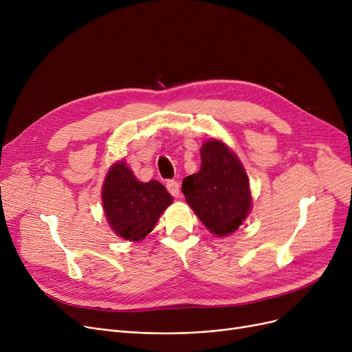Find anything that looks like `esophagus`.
I'll use <instances>...</instances> for the list:
<instances>
[{"mask_svg": "<svg viewBox=\"0 0 352 352\" xmlns=\"http://www.w3.org/2000/svg\"><path fill=\"white\" fill-rule=\"evenodd\" d=\"M166 190L170 191V194L173 197H179V184L177 181L171 179V181L166 182Z\"/></svg>", "mask_w": 352, "mask_h": 352, "instance_id": "esophagus-1", "label": "esophagus"}]
</instances>
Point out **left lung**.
<instances>
[{"mask_svg":"<svg viewBox=\"0 0 352 352\" xmlns=\"http://www.w3.org/2000/svg\"><path fill=\"white\" fill-rule=\"evenodd\" d=\"M199 154V171L184 178L181 190L211 234L231 235L252 208L250 178L243 162L221 140H207Z\"/></svg>","mask_w":352,"mask_h":352,"instance_id":"left-lung-1","label":"left lung"}]
</instances>
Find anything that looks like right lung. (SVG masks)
Here are the masks:
<instances>
[{"mask_svg": "<svg viewBox=\"0 0 352 352\" xmlns=\"http://www.w3.org/2000/svg\"><path fill=\"white\" fill-rule=\"evenodd\" d=\"M105 219L114 234L138 243L157 226L173 204V197L161 182H142L124 161L109 166L101 190Z\"/></svg>", "mask_w": 352, "mask_h": 352, "instance_id": "add662e5", "label": "right lung"}]
</instances>
